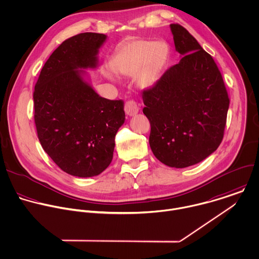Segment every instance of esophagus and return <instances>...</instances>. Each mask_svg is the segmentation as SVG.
Returning a JSON list of instances; mask_svg holds the SVG:
<instances>
[{
  "label": "esophagus",
  "instance_id": "1",
  "mask_svg": "<svg viewBox=\"0 0 259 259\" xmlns=\"http://www.w3.org/2000/svg\"><path fill=\"white\" fill-rule=\"evenodd\" d=\"M124 110H125V113L128 116H134V115H136L139 112L140 108H139L138 104L134 100H130V101L125 102Z\"/></svg>",
  "mask_w": 259,
  "mask_h": 259
}]
</instances>
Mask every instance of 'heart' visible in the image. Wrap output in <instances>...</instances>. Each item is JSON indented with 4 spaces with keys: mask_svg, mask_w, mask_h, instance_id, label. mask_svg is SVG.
Returning <instances> with one entry per match:
<instances>
[{
    "mask_svg": "<svg viewBox=\"0 0 259 259\" xmlns=\"http://www.w3.org/2000/svg\"><path fill=\"white\" fill-rule=\"evenodd\" d=\"M169 57V49L164 41L134 39L117 50L109 61V68L102 74L115 82L113 74L134 77L135 85L141 90H150L159 82Z\"/></svg>",
    "mask_w": 259,
    "mask_h": 259,
    "instance_id": "heart-1",
    "label": "heart"
}]
</instances>
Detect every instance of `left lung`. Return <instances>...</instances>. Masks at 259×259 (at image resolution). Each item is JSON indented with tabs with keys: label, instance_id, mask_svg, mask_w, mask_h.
Returning a JSON list of instances; mask_svg holds the SVG:
<instances>
[{
	"label": "left lung",
	"instance_id": "1",
	"mask_svg": "<svg viewBox=\"0 0 259 259\" xmlns=\"http://www.w3.org/2000/svg\"><path fill=\"white\" fill-rule=\"evenodd\" d=\"M170 29L181 60L143 92V112L151 123L155 157L169 167L185 168L220 146L230 100L212 58L181 25Z\"/></svg>",
	"mask_w": 259,
	"mask_h": 259
}]
</instances>
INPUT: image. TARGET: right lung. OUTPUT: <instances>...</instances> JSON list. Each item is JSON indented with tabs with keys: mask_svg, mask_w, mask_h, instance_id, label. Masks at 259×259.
Returning <instances> with one entry per match:
<instances>
[{
	"mask_svg": "<svg viewBox=\"0 0 259 259\" xmlns=\"http://www.w3.org/2000/svg\"><path fill=\"white\" fill-rule=\"evenodd\" d=\"M101 33H80L65 40L45 64L34 88V120L47 154L77 177L102 173L111 163L114 139L124 123L123 100L94 90L89 73L99 66Z\"/></svg>",
	"mask_w": 259,
	"mask_h": 259,
	"instance_id": "1",
	"label": "right lung"
}]
</instances>
